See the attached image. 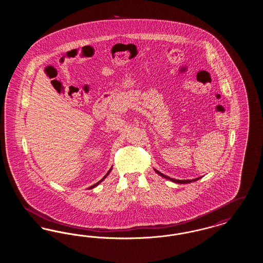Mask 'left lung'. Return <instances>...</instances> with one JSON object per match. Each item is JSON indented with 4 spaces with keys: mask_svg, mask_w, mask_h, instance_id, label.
<instances>
[{
    "mask_svg": "<svg viewBox=\"0 0 263 263\" xmlns=\"http://www.w3.org/2000/svg\"><path fill=\"white\" fill-rule=\"evenodd\" d=\"M155 170V172L158 174L159 175H161V176H163L164 178H166V179H168V180H171V181H173V182H175V183H181V184H184V183H190V182H192V181H196V180H198V179H200L202 176L200 177H197V178H194V179H186V180H179V179H175V178H172V177H170V176H166V175H163L162 174L161 172H159V171H157L156 168H154Z\"/></svg>",
    "mask_w": 263,
    "mask_h": 263,
    "instance_id": "1",
    "label": "left lung"
}]
</instances>
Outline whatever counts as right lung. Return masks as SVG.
<instances>
[{
  "label": "right lung",
  "mask_w": 263,
  "mask_h": 263,
  "mask_svg": "<svg viewBox=\"0 0 263 263\" xmlns=\"http://www.w3.org/2000/svg\"><path fill=\"white\" fill-rule=\"evenodd\" d=\"M111 170H112V166H111V168H110V170H109V171H108V172H107V174H106V175H104V176H103V177H102V178H101V179H100V181H99V182H97V183H96V184H93V185H91V186H90V187H88V189H91V188H93V187H96V186H98V185H99V184H100V182H101V181H102V180H103V179H104V178H106V176H107V175H109V174H110V172H111Z\"/></svg>",
  "instance_id": "right-lung-1"
}]
</instances>
